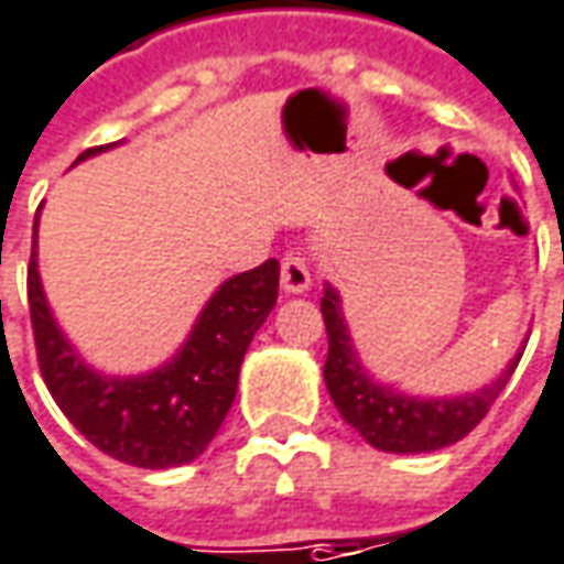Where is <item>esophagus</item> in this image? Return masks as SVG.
<instances>
[{
	"label": "esophagus",
	"instance_id": "34e87169",
	"mask_svg": "<svg viewBox=\"0 0 564 564\" xmlns=\"http://www.w3.org/2000/svg\"><path fill=\"white\" fill-rule=\"evenodd\" d=\"M312 286V271L299 252H286L281 262V290L286 296H302Z\"/></svg>",
	"mask_w": 564,
	"mask_h": 564
}]
</instances>
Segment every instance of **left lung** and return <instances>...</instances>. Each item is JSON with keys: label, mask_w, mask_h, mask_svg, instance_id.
<instances>
[{"label": "left lung", "mask_w": 564, "mask_h": 564, "mask_svg": "<svg viewBox=\"0 0 564 564\" xmlns=\"http://www.w3.org/2000/svg\"><path fill=\"white\" fill-rule=\"evenodd\" d=\"M321 312L330 339L324 382L333 404L364 442L386 454H429L466 438L481 423V416L491 411V404L503 392L524 351V346L519 348L503 367V373L475 392L411 394L401 392L398 386L379 382L364 367L348 330L343 296L333 283H324Z\"/></svg>", "instance_id": "left-lung-1"}]
</instances>
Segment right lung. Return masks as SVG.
<instances>
[{"instance_id":"right-lung-1","label":"right lung","mask_w":564,"mask_h":564,"mask_svg":"<svg viewBox=\"0 0 564 564\" xmlns=\"http://www.w3.org/2000/svg\"><path fill=\"white\" fill-rule=\"evenodd\" d=\"M117 144L79 153L76 163ZM278 281L281 265L268 259L265 265L218 283L170 361L117 377L95 370L64 336L42 290L33 243L26 296L42 379L64 416L107 457L138 469L185 466L209 447L231 411L240 364L278 302Z\"/></svg>"}]
</instances>
